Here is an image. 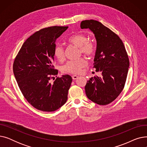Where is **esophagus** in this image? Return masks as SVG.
<instances>
[{"mask_svg": "<svg viewBox=\"0 0 147 147\" xmlns=\"http://www.w3.org/2000/svg\"><path fill=\"white\" fill-rule=\"evenodd\" d=\"M79 78V76H76V75H73V76H72V79H73V80H76V79H77Z\"/></svg>", "mask_w": 147, "mask_h": 147, "instance_id": "1", "label": "esophagus"}]
</instances>
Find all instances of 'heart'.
I'll return each mask as SVG.
<instances>
[{"label":"heart","instance_id":"obj_1","mask_svg":"<svg viewBox=\"0 0 147 147\" xmlns=\"http://www.w3.org/2000/svg\"><path fill=\"white\" fill-rule=\"evenodd\" d=\"M68 42L80 48V52L84 55L92 57L95 52V46L94 43L88 41L86 34L79 33L71 35L68 38ZM54 56L58 61L64 59V51L63 46L57 45L54 49ZM87 65V61L84 58H80L77 60L68 61L62 67L61 70L65 73L78 74L82 68Z\"/></svg>","mask_w":147,"mask_h":147}]
</instances>
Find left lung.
Returning <instances> with one entry per match:
<instances>
[{
  "mask_svg": "<svg viewBox=\"0 0 147 147\" xmlns=\"http://www.w3.org/2000/svg\"><path fill=\"white\" fill-rule=\"evenodd\" d=\"M82 29L88 28L95 35L96 49L93 68L101 73L88 81L85 88L87 97L99 105H107L120 95L126 80L129 60L120 37L96 20H84Z\"/></svg>",
  "mask_w": 147,
  "mask_h": 147,
  "instance_id": "obj_1",
  "label": "left lung"
}]
</instances>
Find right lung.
Listing matches in <instances>:
<instances>
[{
  "instance_id": "add662e5",
  "label": "right lung",
  "mask_w": 147,
  "mask_h": 147,
  "mask_svg": "<svg viewBox=\"0 0 147 147\" xmlns=\"http://www.w3.org/2000/svg\"><path fill=\"white\" fill-rule=\"evenodd\" d=\"M67 28L53 26L38 31L23 43L15 59L13 71L18 85L27 101L38 110L54 111L67 100L71 77L63 75L50 82L58 74L52 65L55 42Z\"/></svg>"
}]
</instances>
